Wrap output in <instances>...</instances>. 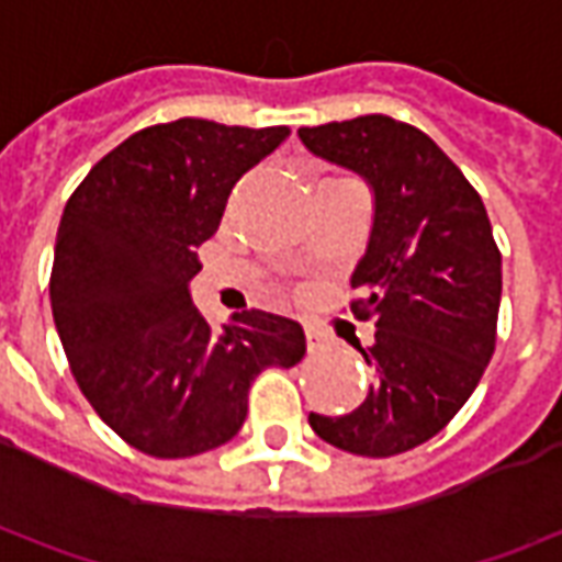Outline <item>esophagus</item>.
I'll list each match as a JSON object with an SVG mask.
<instances>
[{
    "mask_svg": "<svg viewBox=\"0 0 562 562\" xmlns=\"http://www.w3.org/2000/svg\"><path fill=\"white\" fill-rule=\"evenodd\" d=\"M304 334H306V346H310V352H318V349H325V346H328V334H325L322 328H316V325H310V322L304 325Z\"/></svg>",
    "mask_w": 562,
    "mask_h": 562,
    "instance_id": "obj_1",
    "label": "esophagus"
}]
</instances>
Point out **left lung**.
Instances as JSON below:
<instances>
[{
  "label": "left lung",
  "instance_id": "1",
  "mask_svg": "<svg viewBox=\"0 0 562 562\" xmlns=\"http://www.w3.org/2000/svg\"><path fill=\"white\" fill-rule=\"evenodd\" d=\"M297 135L373 189L352 313L376 325L373 346L355 342L376 379L358 409L310 413V427L342 451L391 458L439 434L479 385L496 346L503 256L482 195L422 128L367 114Z\"/></svg>",
  "mask_w": 562,
  "mask_h": 562
}]
</instances>
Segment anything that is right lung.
<instances>
[{"mask_svg": "<svg viewBox=\"0 0 562 562\" xmlns=\"http://www.w3.org/2000/svg\"><path fill=\"white\" fill-rule=\"evenodd\" d=\"M285 138V126L192 116L140 128L63 210L50 273L59 340L99 418L149 458L225 446L252 379L304 358L294 318L244 310L213 330L189 294L195 249L220 228L234 183Z\"/></svg>", "mask_w": 562, "mask_h": 562, "instance_id": "obj_1", "label": "right lung"}]
</instances>
